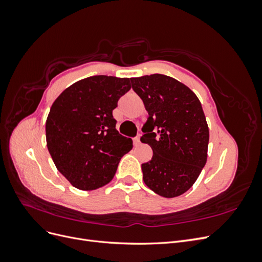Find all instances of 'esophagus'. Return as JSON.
<instances>
[{
    "mask_svg": "<svg viewBox=\"0 0 262 262\" xmlns=\"http://www.w3.org/2000/svg\"><path fill=\"white\" fill-rule=\"evenodd\" d=\"M133 142H134V145L138 146V145L140 144V136H138V137L134 138V139H133Z\"/></svg>",
    "mask_w": 262,
    "mask_h": 262,
    "instance_id": "obj_1",
    "label": "esophagus"
}]
</instances>
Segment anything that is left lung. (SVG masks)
<instances>
[{
	"label": "left lung",
	"instance_id": "8db88e82",
	"mask_svg": "<svg viewBox=\"0 0 262 262\" xmlns=\"http://www.w3.org/2000/svg\"><path fill=\"white\" fill-rule=\"evenodd\" d=\"M130 80L148 113L141 142L152 147L153 157L142 164L143 180L157 194L178 196L192 187L207 163L209 126L201 102L188 86L167 75Z\"/></svg>",
	"mask_w": 262,
	"mask_h": 262
}]
</instances>
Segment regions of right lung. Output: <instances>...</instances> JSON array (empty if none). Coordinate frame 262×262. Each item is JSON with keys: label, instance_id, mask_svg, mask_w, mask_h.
<instances>
[{"label": "right lung", "instance_id": "add662e5", "mask_svg": "<svg viewBox=\"0 0 262 262\" xmlns=\"http://www.w3.org/2000/svg\"><path fill=\"white\" fill-rule=\"evenodd\" d=\"M129 78L95 75L78 81L54 100L46 121L47 146L57 169L80 190L112 181L132 140L116 129L113 110L130 91Z\"/></svg>", "mask_w": 262, "mask_h": 262}]
</instances>
